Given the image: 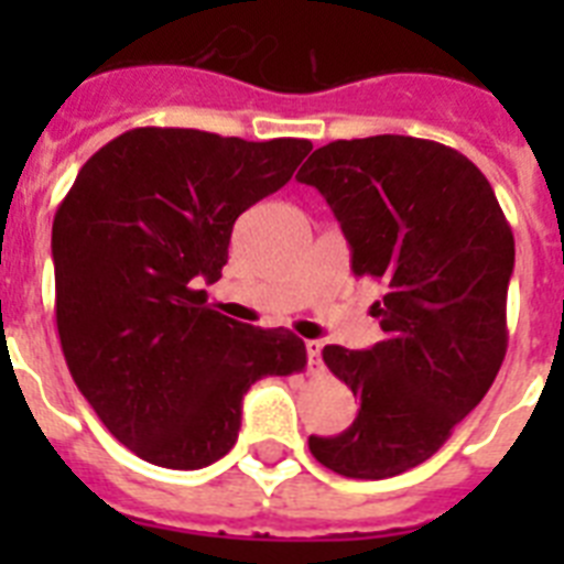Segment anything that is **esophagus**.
<instances>
[{"label":"esophagus","mask_w":564,"mask_h":564,"mask_svg":"<svg viewBox=\"0 0 564 564\" xmlns=\"http://www.w3.org/2000/svg\"><path fill=\"white\" fill-rule=\"evenodd\" d=\"M307 369L310 375H318V371H322V343H318V339H310L307 343Z\"/></svg>","instance_id":"34e87169"}]
</instances>
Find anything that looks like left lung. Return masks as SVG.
Segmentation results:
<instances>
[{
    "mask_svg": "<svg viewBox=\"0 0 564 564\" xmlns=\"http://www.w3.org/2000/svg\"><path fill=\"white\" fill-rule=\"evenodd\" d=\"M295 178L327 198L354 274L383 286L371 307L383 339L322 351L360 412L339 436H310V454L354 480L410 471L482 401L507 357L512 228L465 154L419 137L336 140Z\"/></svg>",
    "mask_w": 564,
    "mask_h": 564,
    "instance_id": "8db88e82",
    "label": "left lung"
}]
</instances>
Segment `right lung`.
<instances>
[{"label": "right lung", "mask_w": 564, "mask_h": 564, "mask_svg": "<svg viewBox=\"0 0 564 564\" xmlns=\"http://www.w3.org/2000/svg\"><path fill=\"white\" fill-rule=\"evenodd\" d=\"M310 149L295 137L131 128L84 163L57 207L66 366L101 424L145 463H216L237 442L248 386L307 366L292 330L221 316L202 286L221 278L239 213L281 189Z\"/></svg>", "instance_id": "obj_1"}]
</instances>
